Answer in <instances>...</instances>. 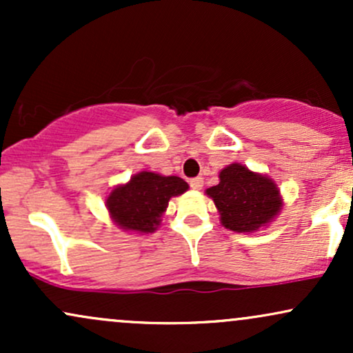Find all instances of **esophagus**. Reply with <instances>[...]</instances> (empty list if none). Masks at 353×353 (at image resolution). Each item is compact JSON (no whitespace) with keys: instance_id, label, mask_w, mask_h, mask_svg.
I'll return each instance as SVG.
<instances>
[{"instance_id":"esophagus-1","label":"esophagus","mask_w":353,"mask_h":353,"mask_svg":"<svg viewBox=\"0 0 353 353\" xmlns=\"http://www.w3.org/2000/svg\"><path fill=\"white\" fill-rule=\"evenodd\" d=\"M189 184L192 189L199 190V189H202V185H204V179H202V177H194V179L189 181Z\"/></svg>"}]
</instances>
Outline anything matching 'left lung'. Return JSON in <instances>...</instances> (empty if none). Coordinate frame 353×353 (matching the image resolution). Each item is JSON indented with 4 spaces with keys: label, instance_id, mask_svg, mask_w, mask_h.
Masks as SVG:
<instances>
[{
    "label": "left lung",
    "instance_id": "1",
    "mask_svg": "<svg viewBox=\"0 0 353 353\" xmlns=\"http://www.w3.org/2000/svg\"><path fill=\"white\" fill-rule=\"evenodd\" d=\"M221 214L225 229L234 232H255L270 224L282 209L277 184L234 163L219 172V184L205 190Z\"/></svg>",
    "mask_w": 353,
    "mask_h": 353
}]
</instances>
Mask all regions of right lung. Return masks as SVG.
<instances>
[{"mask_svg": "<svg viewBox=\"0 0 353 353\" xmlns=\"http://www.w3.org/2000/svg\"><path fill=\"white\" fill-rule=\"evenodd\" d=\"M189 184L177 176L141 171L125 184L116 185L106 199L112 222L119 229L137 234L154 232L171 197L181 196Z\"/></svg>", "mask_w": 353, "mask_h": 353, "instance_id": "obj_1", "label": "right lung"}]
</instances>
